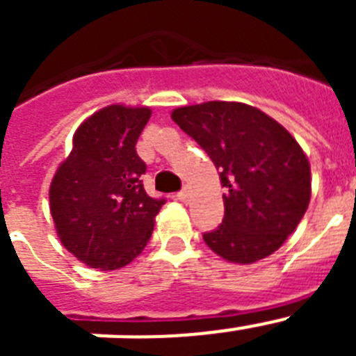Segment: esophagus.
Returning <instances> with one entry per match:
<instances>
[{
	"instance_id": "1",
	"label": "esophagus",
	"mask_w": 356,
	"mask_h": 356,
	"mask_svg": "<svg viewBox=\"0 0 356 356\" xmlns=\"http://www.w3.org/2000/svg\"><path fill=\"white\" fill-rule=\"evenodd\" d=\"M176 197H178V200H180V201H187L188 200V187L181 188L180 193L176 194Z\"/></svg>"
}]
</instances>
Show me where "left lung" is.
Segmentation results:
<instances>
[{
    "label": "left lung",
    "mask_w": 356,
    "mask_h": 356,
    "mask_svg": "<svg viewBox=\"0 0 356 356\" xmlns=\"http://www.w3.org/2000/svg\"><path fill=\"white\" fill-rule=\"evenodd\" d=\"M172 121L193 137L219 169L225 217L203 234L207 246L234 264L275 253L310 201V165L280 122L244 103L181 106Z\"/></svg>",
    "instance_id": "8db88e82"
}]
</instances>
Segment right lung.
Segmentation results:
<instances>
[{
  "mask_svg": "<svg viewBox=\"0 0 356 356\" xmlns=\"http://www.w3.org/2000/svg\"><path fill=\"white\" fill-rule=\"evenodd\" d=\"M149 108L110 105L74 134L72 151L49 187L56 234L67 251L94 269H119L146 248L165 197L144 191L146 163L135 144Z\"/></svg>",
  "mask_w": 356,
  "mask_h": 356,
  "instance_id": "right-lung-1",
  "label": "right lung"
}]
</instances>
